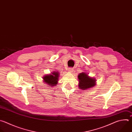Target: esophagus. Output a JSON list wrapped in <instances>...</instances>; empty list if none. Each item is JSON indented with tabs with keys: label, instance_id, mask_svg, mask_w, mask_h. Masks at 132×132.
<instances>
[{
	"label": "esophagus",
	"instance_id": "esophagus-1",
	"mask_svg": "<svg viewBox=\"0 0 132 132\" xmlns=\"http://www.w3.org/2000/svg\"><path fill=\"white\" fill-rule=\"evenodd\" d=\"M73 70H74V69L72 68H69V69H68V71L70 72H73Z\"/></svg>",
	"mask_w": 132,
	"mask_h": 132
}]
</instances>
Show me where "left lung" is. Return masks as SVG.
Segmentation results:
<instances>
[{
	"label": "left lung",
	"instance_id": "1",
	"mask_svg": "<svg viewBox=\"0 0 132 132\" xmlns=\"http://www.w3.org/2000/svg\"><path fill=\"white\" fill-rule=\"evenodd\" d=\"M79 79V87L82 90H85L95 86L96 80L89 77L85 73H81L78 76Z\"/></svg>",
	"mask_w": 132,
	"mask_h": 132
}]
</instances>
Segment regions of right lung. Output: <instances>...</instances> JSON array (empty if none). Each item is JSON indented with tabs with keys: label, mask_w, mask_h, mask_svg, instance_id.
Wrapping results in <instances>:
<instances>
[{
	"label": "right lung",
	"mask_w": 132,
	"mask_h": 132,
	"mask_svg": "<svg viewBox=\"0 0 132 132\" xmlns=\"http://www.w3.org/2000/svg\"><path fill=\"white\" fill-rule=\"evenodd\" d=\"M59 75L58 72H54L51 74L45 76L43 77L44 80V81L49 85L55 86L58 83Z\"/></svg>",
	"instance_id": "obj_1"
}]
</instances>
